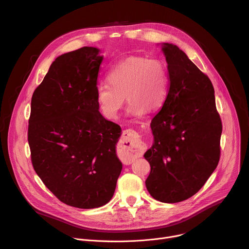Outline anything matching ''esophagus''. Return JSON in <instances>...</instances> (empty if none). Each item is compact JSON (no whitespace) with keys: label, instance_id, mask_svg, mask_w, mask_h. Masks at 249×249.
Returning <instances> with one entry per match:
<instances>
[{"label":"esophagus","instance_id":"34e87169","mask_svg":"<svg viewBox=\"0 0 249 249\" xmlns=\"http://www.w3.org/2000/svg\"><path fill=\"white\" fill-rule=\"evenodd\" d=\"M121 151L129 157L141 156L146 151V147L139 142V135L132 129H126L122 133Z\"/></svg>","mask_w":249,"mask_h":249}]
</instances>
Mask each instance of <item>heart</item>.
<instances>
[{
    "mask_svg": "<svg viewBox=\"0 0 249 249\" xmlns=\"http://www.w3.org/2000/svg\"><path fill=\"white\" fill-rule=\"evenodd\" d=\"M108 84L95 88L96 102L103 115L115 119L126 100L128 114L141 118L162 108L169 91L164 64L158 59L129 56L114 65L107 74Z\"/></svg>",
    "mask_w": 249,
    "mask_h": 249,
    "instance_id": "1",
    "label": "heart"
}]
</instances>
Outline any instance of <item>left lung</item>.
I'll use <instances>...</instances> for the list:
<instances>
[{
    "instance_id": "8db88e82",
    "label": "left lung",
    "mask_w": 249,
    "mask_h": 249,
    "mask_svg": "<svg viewBox=\"0 0 249 249\" xmlns=\"http://www.w3.org/2000/svg\"><path fill=\"white\" fill-rule=\"evenodd\" d=\"M169 91L151 128L155 142L144 155L146 180L158 201L177 203L196 194L216 169L222 121L212 82L176 45L162 43Z\"/></svg>"
}]
</instances>
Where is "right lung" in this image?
Returning a JSON list of instances; mask_svg holds the SVG:
<instances>
[{"mask_svg":"<svg viewBox=\"0 0 249 249\" xmlns=\"http://www.w3.org/2000/svg\"><path fill=\"white\" fill-rule=\"evenodd\" d=\"M98 53L83 47L57 57L32 94L28 120L35 172L61 202L80 209L108 203L122 170L121 128L100 114L95 98Z\"/></svg>","mask_w":249,"mask_h":249,"instance_id":"right-lung-1","label":"right lung"}]
</instances>
